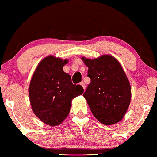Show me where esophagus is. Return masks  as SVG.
I'll list each match as a JSON object with an SVG mask.
<instances>
[{"label":"esophagus","mask_w":157,"mask_h":157,"mask_svg":"<svg viewBox=\"0 0 157 157\" xmlns=\"http://www.w3.org/2000/svg\"><path fill=\"white\" fill-rule=\"evenodd\" d=\"M80 85L82 86V87H83L84 90H85V83H84V82H81Z\"/></svg>","instance_id":"1"}]
</instances>
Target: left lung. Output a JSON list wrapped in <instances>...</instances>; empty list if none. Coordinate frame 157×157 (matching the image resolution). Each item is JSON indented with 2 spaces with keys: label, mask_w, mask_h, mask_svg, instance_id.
I'll return each mask as SVG.
<instances>
[{
  "label": "left lung",
  "mask_w": 157,
  "mask_h": 157,
  "mask_svg": "<svg viewBox=\"0 0 157 157\" xmlns=\"http://www.w3.org/2000/svg\"><path fill=\"white\" fill-rule=\"evenodd\" d=\"M88 67L90 83L83 96L90 110L100 123L112 125L125 115L131 101V87L118 60L104 55L95 59L82 57Z\"/></svg>",
  "instance_id": "8db88e82"
}]
</instances>
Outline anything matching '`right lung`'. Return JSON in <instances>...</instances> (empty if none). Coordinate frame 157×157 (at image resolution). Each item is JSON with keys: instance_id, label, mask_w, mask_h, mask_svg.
Wrapping results in <instances>:
<instances>
[{"instance_id": "add662e5", "label": "right lung", "mask_w": 157, "mask_h": 157, "mask_svg": "<svg viewBox=\"0 0 157 157\" xmlns=\"http://www.w3.org/2000/svg\"><path fill=\"white\" fill-rule=\"evenodd\" d=\"M68 60L49 55L40 61L30 83L32 110L48 126H58L70 112L72 99L83 94V87L72 83L71 76L63 70Z\"/></svg>"}]
</instances>
